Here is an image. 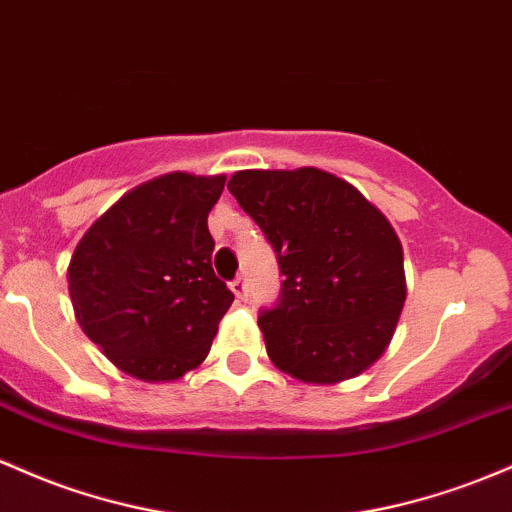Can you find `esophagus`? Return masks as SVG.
Wrapping results in <instances>:
<instances>
[{
	"label": "esophagus",
	"mask_w": 512,
	"mask_h": 512,
	"mask_svg": "<svg viewBox=\"0 0 512 512\" xmlns=\"http://www.w3.org/2000/svg\"><path fill=\"white\" fill-rule=\"evenodd\" d=\"M230 289H233V294L238 296L240 301H247V296H250V289H247V282L243 277L233 279V282H230Z\"/></svg>",
	"instance_id": "34e87169"
}]
</instances>
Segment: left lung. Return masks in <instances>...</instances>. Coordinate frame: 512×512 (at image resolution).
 <instances>
[{"instance_id": "1", "label": "left lung", "mask_w": 512, "mask_h": 512, "mask_svg": "<svg viewBox=\"0 0 512 512\" xmlns=\"http://www.w3.org/2000/svg\"><path fill=\"white\" fill-rule=\"evenodd\" d=\"M230 194L277 252L284 282L260 308L267 355L308 384H335L374 364L403 301V250L391 223L335 174L247 170Z\"/></svg>"}]
</instances>
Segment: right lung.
Listing matches in <instances>:
<instances>
[{"mask_svg": "<svg viewBox=\"0 0 512 512\" xmlns=\"http://www.w3.org/2000/svg\"><path fill=\"white\" fill-rule=\"evenodd\" d=\"M226 177L140 184L84 233L67 269L77 323L126 374L170 381L211 350L233 291L211 267L209 211Z\"/></svg>", "mask_w": 512, "mask_h": 512, "instance_id": "1", "label": "right lung"}]
</instances>
